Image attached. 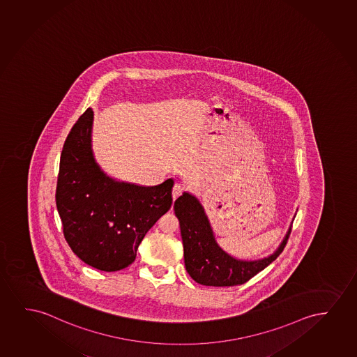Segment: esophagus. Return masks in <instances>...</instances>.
<instances>
[{
    "mask_svg": "<svg viewBox=\"0 0 357 357\" xmlns=\"http://www.w3.org/2000/svg\"><path fill=\"white\" fill-rule=\"evenodd\" d=\"M181 192H183V186L181 185V184H174V186H173V190H172V196H173V200H176V197L178 196L181 195Z\"/></svg>",
    "mask_w": 357,
    "mask_h": 357,
    "instance_id": "1",
    "label": "esophagus"
}]
</instances>
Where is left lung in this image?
<instances>
[{"label": "left lung", "mask_w": 357, "mask_h": 357, "mask_svg": "<svg viewBox=\"0 0 357 357\" xmlns=\"http://www.w3.org/2000/svg\"><path fill=\"white\" fill-rule=\"evenodd\" d=\"M174 212L181 225L186 272L196 283L207 287H233L244 284L264 271L282 254L291 225L273 254L264 259H236L220 248L208 217L200 201L184 191L174 202Z\"/></svg>", "instance_id": "obj_1"}]
</instances>
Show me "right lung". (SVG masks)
Instances as JSON below:
<instances>
[{"instance_id":"right-lung-1","label":"right lung","mask_w":357,"mask_h":357,"mask_svg":"<svg viewBox=\"0 0 357 357\" xmlns=\"http://www.w3.org/2000/svg\"><path fill=\"white\" fill-rule=\"evenodd\" d=\"M93 122L88 108L66 139L56 205L74 254L93 268L116 272L134 262L145 234L171 208L174 181L142 186L107 176L93 156Z\"/></svg>"}]
</instances>
